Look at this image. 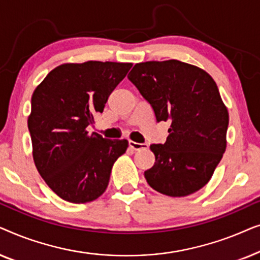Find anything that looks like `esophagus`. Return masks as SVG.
<instances>
[{"label":"esophagus","mask_w":260,"mask_h":260,"mask_svg":"<svg viewBox=\"0 0 260 260\" xmlns=\"http://www.w3.org/2000/svg\"><path fill=\"white\" fill-rule=\"evenodd\" d=\"M129 147L133 149V150H142V149H147L148 144L147 143H137V142L129 141Z\"/></svg>","instance_id":"esophagus-1"}]
</instances>
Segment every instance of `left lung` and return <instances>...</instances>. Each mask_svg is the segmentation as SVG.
Listing matches in <instances>:
<instances>
[{
  "mask_svg": "<svg viewBox=\"0 0 260 260\" xmlns=\"http://www.w3.org/2000/svg\"><path fill=\"white\" fill-rule=\"evenodd\" d=\"M127 78L150 103L157 122H170L166 143L150 145L155 165L144 172L149 186L173 198L201 189L227 144L229 111L214 79L175 59L136 63Z\"/></svg>",
  "mask_w": 260,
  "mask_h": 260,
  "instance_id": "left-lung-1",
  "label": "left lung"
}]
</instances>
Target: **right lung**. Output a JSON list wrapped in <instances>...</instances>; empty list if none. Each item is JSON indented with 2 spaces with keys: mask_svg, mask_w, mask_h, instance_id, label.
I'll return each instance as SVG.
<instances>
[{
  "mask_svg": "<svg viewBox=\"0 0 260 260\" xmlns=\"http://www.w3.org/2000/svg\"><path fill=\"white\" fill-rule=\"evenodd\" d=\"M130 62L62 63L49 72L31 95L28 117L33 159L47 186L73 204L93 201L108 188L126 140L88 134L94 115L125 78Z\"/></svg>",
  "mask_w": 260,
  "mask_h": 260,
  "instance_id": "obj_1",
  "label": "right lung"
}]
</instances>
